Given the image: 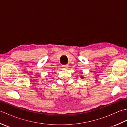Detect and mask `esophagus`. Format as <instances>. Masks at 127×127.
<instances>
[{"label":"esophagus","instance_id":"34e87169","mask_svg":"<svg viewBox=\"0 0 127 127\" xmlns=\"http://www.w3.org/2000/svg\"><path fill=\"white\" fill-rule=\"evenodd\" d=\"M62 67L64 69H67L68 68V65H67V64H66V65H62Z\"/></svg>","mask_w":127,"mask_h":127}]
</instances>
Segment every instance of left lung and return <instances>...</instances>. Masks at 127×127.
I'll return each mask as SVG.
<instances>
[{
	"label": "left lung",
	"instance_id": "8db88e82",
	"mask_svg": "<svg viewBox=\"0 0 127 127\" xmlns=\"http://www.w3.org/2000/svg\"><path fill=\"white\" fill-rule=\"evenodd\" d=\"M81 79H83V78H84V77H83L82 76H81Z\"/></svg>",
	"mask_w": 127,
	"mask_h": 127
}]
</instances>
